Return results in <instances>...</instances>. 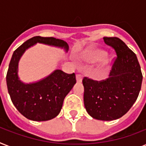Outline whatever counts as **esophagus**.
<instances>
[{"label": "esophagus", "instance_id": "esophagus-1", "mask_svg": "<svg viewBox=\"0 0 146 146\" xmlns=\"http://www.w3.org/2000/svg\"><path fill=\"white\" fill-rule=\"evenodd\" d=\"M82 74H80V73H77L76 74V81L78 82H82Z\"/></svg>", "mask_w": 146, "mask_h": 146}]
</instances>
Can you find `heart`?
<instances>
[{
    "instance_id": "obj_1",
    "label": "heart",
    "mask_w": 146,
    "mask_h": 146,
    "mask_svg": "<svg viewBox=\"0 0 146 146\" xmlns=\"http://www.w3.org/2000/svg\"><path fill=\"white\" fill-rule=\"evenodd\" d=\"M90 58L93 60H99L100 64L102 65H105L108 63L109 58L105 54L104 51L102 50H95L91 53L90 54Z\"/></svg>"
}]
</instances>
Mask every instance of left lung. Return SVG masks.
Listing matches in <instances>:
<instances>
[{"instance_id": "left-lung-1", "label": "left lung", "mask_w": 146, "mask_h": 146, "mask_svg": "<svg viewBox=\"0 0 146 146\" xmlns=\"http://www.w3.org/2000/svg\"><path fill=\"white\" fill-rule=\"evenodd\" d=\"M114 50L108 78L101 81L84 77V104L95 119L113 120L123 116L137 99L143 74L136 54L117 37H104Z\"/></svg>"}]
</instances>
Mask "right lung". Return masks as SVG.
Here are the masks:
<instances>
[{"label":"right lung","instance_id":"obj_1","mask_svg":"<svg viewBox=\"0 0 146 146\" xmlns=\"http://www.w3.org/2000/svg\"><path fill=\"white\" fill-rule=\"evenodd\" d=\"M37 42L61 47L68 50L63 40L54 37L35 36L14 50L7 73V86L13 104L29 120L45 121L58 115L66 96L74 86L75 73L68 74L57 70L49 76L33 84H24L18 79L17 67L24 51Z\"/></svg>","mask_w":146,"mask_h":146}]
</instances>
